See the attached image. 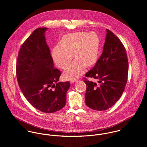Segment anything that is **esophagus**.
<instances>
[{
	"mask_svg": "<svg viewBox=\"0 0 147 147\" xmlns=\"http://www.w3.org/2000/svg\"><path fill=\"white\" fill-rule=\"evenodd\" d=\"M76 81H77V80L75 79H71V80H70L71 83H75Z\"/></svg>",
	"mask_w": 147,
	"mask_h": 147,
	"instance_id": "esophagus-1",
	"label": "esophagus"
}]
</instances>
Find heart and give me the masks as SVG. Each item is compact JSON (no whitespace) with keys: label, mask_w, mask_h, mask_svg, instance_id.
Masks as SVG:
<instances>
[{"label":"heart","mask_w":147,"mask_h":147,"mask_svg":"<svg viewBox=\"0 0 147 147\" xmlns=\"http://www.w3.org/2000/svg\"><path fill=\"white\" fill-rule=\"evenodd\" d=\"M100 39L93 32H75L65 35L62 45L56 46L52 53L55 64L61 68L66 69L74 57L76 59L64 74L66 79L71 80L83 75L86 65L90 66L98 59Z\"/></svg>","instance_id":"b5f03b06"}]
</instances>
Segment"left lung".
<instances>
[{"mask_svg": "<svg viewBox=\"0 0 147 147\" xmlns=\"http://www.w3.org/2000/svg\"><path fill=\"white\" fill-rule=\"evenodd\" d=\"M103 52L94 67L87 72L86 77L99 80L98 84L84 78L86 85V105L98 110H105L114 105L121 97L126 86L128 61L126 49L121 40L106 29Z\"/></svg>", "mask_w": 147, "mask_h": 147, "instance_id": "obj_1", "label": "left lung"}]
</instances>
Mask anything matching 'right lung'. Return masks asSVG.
<instances>
[{
  "label": "right lung",
  "mask_w": 147,
  "mask_h": 147,
  "mask_svg": "<svg viewBox=\"0 0 147 147\" xmlns=\"http://www.w3.org/2000/svg\"><path fill=\"white\" fill-rule=\"evenodd\" d=\"M47 29H36L22 44L16 69L18 84L28 101L41 111L52 113L64 106L70 83L58 82L61 72L54 67L45 37Z\"/></svg>",
  "instance_id": "1"
}]
</instances>
